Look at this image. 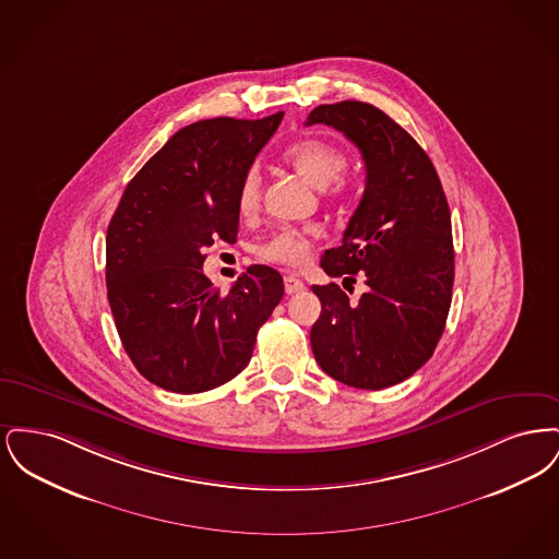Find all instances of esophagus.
Listing matches in <instances>:
<instances>
[{
	"mask_svg": "<svg viewBox=\"0 0 559 559\" xmlns=\"http://www.w3.org/2000/svg\"><path fill=\"white\" fill-rule=\"evenodd\" d=\"M304 289H306V285H304L299 278H295L293 274H287V276H285V292H287V295L301 293Z\"/></svg>",
	"mask_w": 559,
	"mask_h": 559,
	"instance_id": "esophagus-1",
	"label": "esophagus"
}]
</instances>
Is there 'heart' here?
<instances>
[{"label": "heart", "instance_id": "1", "mask_svg": "<svg viewBox=\"0 0 559 559\" xmlns=\"http://www.w3.org/2000/svg\"><path fill=\"white\" fill-rule=\"evenodd\" d=\"M283 160L299 178H304L310 187L319 188V190L335 185L347 169L344 151L337 148L335 144H329L322 140L295 142L283 153ZM260 188H262V180H260L258 169H249L242 176L239 187V210L242 215H251L258 210ZM314 237H317L314 228L278 230L260 247V258L266 262H274V264L301 266L312 251Z\"/></svg>", "mask_w": 559, "mask_h": 559}]
</instances>
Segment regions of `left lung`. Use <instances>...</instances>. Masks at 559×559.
Here are the masks:
<instances>
[{"label": "left lung", "instance_id": "1", "mask_svg": "<svg viewBox=\"0 0 559 559\" xmlns=\"http://www.w3.org/2000/svg\"><path fill=\"white\" fill-rule=\"evenodd\" d=\"M329 126L352 140L367 185L344 240L320 267L344 283L365 281L352 304L340 285H314L320 317L310 344L333 379L383 390L431 358L451 310L454 281L451 210L433 163L415 138L383 110L344 100L320 105L306 126Z\"/></svg>", "mask_w": 559, "mask_h": 559}]
</instances>
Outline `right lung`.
I'll return each mask as SVG.
<instances>
[{"label":"right lung","mask_w":559,"mask_h":559,"mask_svg":"<svg viewBox=\"0 0 559 559\" xmlns=\"http://www.w3.org/2000/svg\"><path fill=\"white\" fill-rule=\"evenodd\" d=\"M283 115L182 128L133 176L110 217L107 293L117 333L133 367L167 392L199 394L237 377L283 299L274 267H247L228 293L203 274L213 240H237L240 180Z\"/></svg>","instance_id":"add662e5"}]
</instances>
